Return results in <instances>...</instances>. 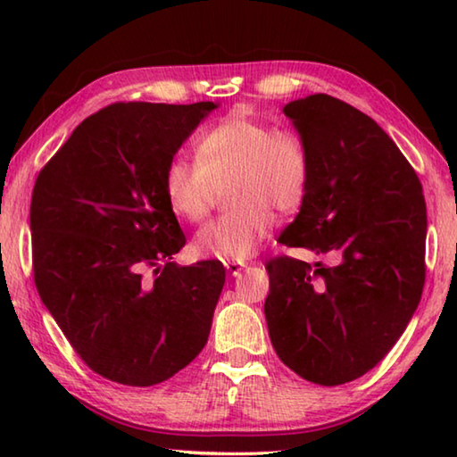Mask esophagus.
I'll return each mask as SVG.
<instances>
[{
	"instance_id": "obj_1",
	"label": "esophagus",
	"mask_w": 457,
	"mask_h": 457,
	"mask_svg": "<svg viewBox=\"0 0 457 457\" xmlns=\"http://www.w3.org/2000/svg\"><path fill=\"white\" fill-rule=\"evenodd\" d=\"M226 268H228V272L231 276H239V272H242V270L245 268V264H244V262H228Z\"/></svg>"
}]
</instances>
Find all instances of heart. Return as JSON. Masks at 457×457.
I'll return each instance as SVG.
<instances>
[{"mask_svg":"<svg viewBox=\"0 0 457 457\" xmlns=\"http://www.w3.org/2000/svg\"><path fill=\"white\" fill-rule=\"evenodd\" d=\"M193 151L195 165L173 159L165 167L163 193L171 212L191 223L205 220L226 187L231 207L193 237L201 258H250L274 226L272 210L298 212L311 191V145L292 127L231 114L201 133Z\"/></svg>","mask_w":457,"mask_h":457,"instance_id":"b5f03b06","label":"heart"}]
</instances>
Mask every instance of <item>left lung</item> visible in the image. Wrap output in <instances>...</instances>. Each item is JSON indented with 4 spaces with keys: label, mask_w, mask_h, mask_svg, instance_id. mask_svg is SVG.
I'll use <instances>...</instances> for the list:
<instances>
[{
    "label": "left lung",
    "mask_w": 457,
    "mask_h": 457,
    "mask_svg": "<svg viewBox=\"0 0 457 457\" xmlns=\"http://www.w3.org/2000/svg\"><path fill=\"white\" fill-rule=\"evenodd\" d=\"M312 151V183L278 242L335 264L266 262L270 340L286 367L335 386L373 369L403 335L425 284L421 181L391 137L328 95L284 106Z\"/></svg>",
    "instance_id": "8db88e82"
}]
</instances>
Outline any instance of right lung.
<instances>
[{"label":"right lung","mask_w":457,"mask_h":457,"mask_svg":"<svg viewBox=\"0 0 457 457\" xmlns=\"http://www.w3.org/2000/svg\"><path fill=\"white\" fill-rule=\"evenodd\" d=\"M213 103H114L42 167L29 205L37 294L68 343L108 381L151 386L207 343L226 282L218 260L177 266L185 234L165 167Z\"/></svg>","instance_id":"obj_1"}]
</instances>
